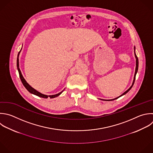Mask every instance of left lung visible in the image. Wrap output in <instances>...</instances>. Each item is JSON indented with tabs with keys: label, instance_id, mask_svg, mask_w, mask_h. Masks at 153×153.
I'll return each instance as SVG.
<instances>
[{
	"label": "left lung",
	"instance_id": "1",
	"mask_svg": "<svg viewBox=\"0 0 153 153\" xmlns=\"http://www.w3.org/2000/svg\"><path fill=\"white\" fill-rule=\"evenodd\" d=\"M134 56H135V57H136V69H135V72H134V79H133V83H132V85H131V87L127 90V91H126L123 94H122L121 95H120L119 97H116V98H115V99H111V100H103V99H102L103 100H106V101H110V100H115V99H118V98H119L120 97H121V96H123V95H124L125 94H126L131 88V87H132V86L133 85V84H134V81H135V78H136V73H137V70H138V63H139V62H138V59H137V57L136 56V53H135V47H134Z\"/></svg>",
	"mask_w": 153,
	"mask_h": 153
}]
</instances>
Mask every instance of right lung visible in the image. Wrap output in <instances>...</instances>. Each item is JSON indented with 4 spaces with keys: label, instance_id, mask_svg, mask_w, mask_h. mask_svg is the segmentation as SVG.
Segmentation results:
<instances>
[{
    "label": "right lung",
    "instance_id": "add662e5",
    "mask_svg": "<svg viewBox=\"0 0 153 153\" xmlns=\"http://www.w3.org/2000/svg\"><path fill=\"white\" fill-rule=\"evenodd\" d=\"M21 50H22V49H21ZM21 50L19 51V54H18L17 59V69H18V71H19V75H20V79H21V81H22V82L23 85L25 87V88H26L30 93L33 94H35V95H36V96H39V97H42V98H48V97H50V98H54V97H56L59 96L63 91L64 90H63V91H62L61 92L59 93L58 94H54V95L47 96V95L42 94V93H41L40 92L38 91L37 90H36L35 89H34L33 88H32V87L26 82V81L25 79L24 78V77H23V75H22V72H21V71H20V68H19V54H20V53Z\"/></svg>",
    "mask_w": 153,
    "mask_h": 153
}]
</instances>
